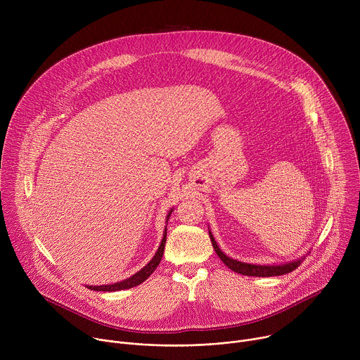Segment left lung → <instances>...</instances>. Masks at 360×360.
<instances>
[{"instance_id": "1", "label": "left lung", "mask_w": 360, "mask_h": 360, "mask_svg": "<svg viewBox=\"0 0 360 360\" xmlns=\"http://www.w3.org/2000/svg\"><path fill=\"white\" fill-rule=\"evenodd\" d=\"M210 238L212 242V246L217 252V255L221 258V261L233 272L245 275V276H259V278H268V276H279V275H285L289 274L292 271H295L300 262L304 259V255L300 256L299 259L290 261V262H285V264H269V265H261V264H248V262H240L238 259L229 258L226 253H224L219 248V245L217 243L212 232L210 231Z\"/></svg>"}]
</instances>
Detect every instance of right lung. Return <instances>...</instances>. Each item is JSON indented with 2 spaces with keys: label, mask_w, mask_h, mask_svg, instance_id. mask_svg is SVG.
<instances>
[{
  "label": "right lung",
  "mask_w": 360,
  "mask_h": 360,
  "mask_svg": "<svg viewBox=\"0 0 360 360\" xmlns=\"http://www.w3.org/2000/svg\"><path fill=\"white\" fill-rule=\"evenodd\" d=\"M174 212V208L169 210L168 215H167V225H168V221H169V217L171 214ZM165 242H167V226L164 229V235H162V240H161V245L158 248V250L155 252V255L152 256V259L141 269L138 271L135 275L124 279V281H120V282H115V283H111V285H99V286H92V285H86L88 289L91 290H101V292H117V290H122V289H131L134 286H138L139 283H142L143 281H146L150 274L157 269V266L160 265L161 259H162V255H164V249H165Z\"/></svg>",
  "instance_id": "obj_1"
}]
</instances>
